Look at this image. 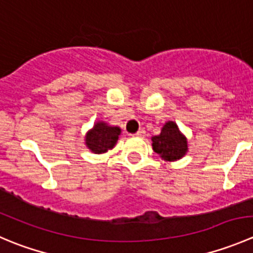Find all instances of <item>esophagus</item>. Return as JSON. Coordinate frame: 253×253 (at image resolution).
Instances as JSON below:
<instances>
[{"label": "esophagus", "instance_id": "esophagus-1", "mask_svg": "<svg viewBox=\"0 0 253 253\" xmlns=\"http://www.w3.org/2000/svg\"><path fill=\"white\" fill-rule=\"evenodd\" d=\"M134 136H137V137H144V136H146V131H144L143 128H141L138 132H137L136 134H134Z\"/></svg>", "mask_w": 253, "mask_h": 253}]
</instances>
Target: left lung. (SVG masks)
<instances>
[{
  "instance_id": "left-lung-1",
  "label": "left lung",
  "mask_w": 253,
  "mask_h": 253,
  "mask_svg": "<svg viewBox=\"0 0 253 253\" xmlns=\"http://www.w3.org/2000/svg\"><path fill=\"white\" fill-rule=\"evenodd\" d=\"M152 148L163 161L175 162L188 152V139L175 122L168 121L163 125L158 136L152 137Z\"/></svg>"
}]
</instances>
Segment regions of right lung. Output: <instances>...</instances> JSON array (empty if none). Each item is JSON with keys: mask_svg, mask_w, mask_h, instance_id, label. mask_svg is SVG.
I'll list each match as a JSON object with an SVG mask.
<instances>
[{"mask_svg": "<svg viewBox=\"0 0 253 253\" xmlns=\"http://www.w3.org/2000/svg\"><path fill=\"white\" fill-rule=\"evenodd\" d=\"M120 134L121 128L119 126H111L105 121H97L85 134V144L92 153H106L116 146Z\"/></svg>", "mask_w": 253, "mask_h": 253, "instance_id": "add662e5", "label": "right lung"}]
</instances>
